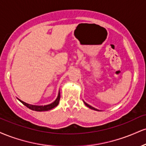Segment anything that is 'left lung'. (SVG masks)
Listing matches in <instances>:
<instances>
[{
    "instance_id": "8db88e82",
    "label": "left lung",
    "mask_w": 146,
    "mask_h": 146,
    "mask_svg": "<svg viewBox=\"0 0 146 146\" xmlns=\"http://www.w3.org/2000/svg\"><path fill=\"white\" fill-rule=\"evenodd\" d=\"M84 104H85L86 105V106L88 107V108H90V109H92V110H96V111H99V110H96V109H95V108H92V106H90V105H89L88 104H87L86 103V102H84Z\"/></svg>"
}]
</instances>
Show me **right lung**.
<instances>
[{
  "label": "right lung",
  "instance_id": "1",
  "mask_svg": "<svg viewBox=\"0 0 146 146\" xmlns=\"http://www.w3.org/2000/svg\"><path fill=\"white\" fill-rule=\"evenodd\" d=\"M60 99V92H59L57 99H56L55 101L53 102L52 103H51L50 105H44V106H38V105H30V104H28V103H24V101H21L20 99H19V101H20L23 105H24L25 106L27 107L28 108H29L30 110H32L33 111H48V110H52V109H53L55 108V107L57 106L59 103Z\"/></svg>",
  "mask_w": 146,
  "mask_h": 146
}]
</instances>
